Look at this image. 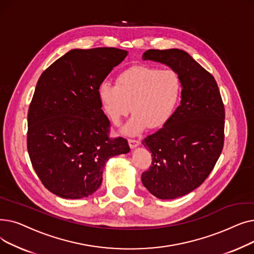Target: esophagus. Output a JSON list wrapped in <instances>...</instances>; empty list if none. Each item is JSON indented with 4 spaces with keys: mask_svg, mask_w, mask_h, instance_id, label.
Returning <instances> with one entry per match:
<instances>
[{
    "mask_svg": "<svg viewBox=\"0 0 254 254\" xmlns=\"http://www.w3.org/2000/svg\"><path fill=\"white\" fill-rule=\"evenodd\" d=\"M140 144V141L139 140H136V139H128V145L130 148H135L137 147V146Z\"/></svg>",
    "mask_w": 254,
    "mask_h": 254,
    "instance_id": "obj_1",
    "label": "esophagus"
}]
</instances>
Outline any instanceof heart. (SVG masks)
I'll return each mask as SVG.
<instances>
[{
  "instance_id": "b5f03b06",
  "label": "heart",
  "mask_w": 254,
  "mask_h": 254,
  "mask_svg": "<svg viewBox=\"0 0 254 254\" xmlns=\"http://www.w3.org/2000/svg\"><path fill=\"white\" fill-rule=\"evenodd\" d=\"M181 91L182 81L175 70L145 64L125 69L117 75L116 85L104 82L99 88L105 112L114 125L131 107L134 115L124 127L127 135L164 126L175 112Z\"/></svg>"
}]
</instances>
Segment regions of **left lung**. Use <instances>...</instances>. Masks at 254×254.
<instances>
[{
    "label": "left lung",
    "instance_id": "1",
    "mask_svg": "<svg viewBox=\"0 0 254 254\" xmlns=\"http://www.w3.org/2000/svg\"><path fill=\"white\" fill-rule=\"evenodd\" d=\"M143 60L169 65L182 81L181 105L142 144L152 163L142 183L154 196L170 199L188 194L209 176L224 143V105L218 85L207 70L181 49H149Z\"/></svg>",
    "mask_w": 254,
    "mask_h": 254
}]
</instances>
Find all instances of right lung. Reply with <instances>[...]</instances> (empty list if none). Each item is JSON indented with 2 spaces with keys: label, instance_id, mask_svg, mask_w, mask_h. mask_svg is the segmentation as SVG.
Here are the masks:
<instances>
[{
  "label": "right lung",
  "instance_id": "obj_1",
  "mask_svg": "<svg viewBox=\"0 0 254 254\" xmlns=\"http://www.w3.org/2000/svg\"><path fill=\"white\" fill-rule=\"evenodd\" d=\"M127 52L114 47L73 49L40 76L28 112L26 145L45 188L64 198H81L102 183L106 162L127 153L111 138L99 88Z\"/></svg>",
  "mask_w": 254,
  "mask_h": 254
}]
</instances>
